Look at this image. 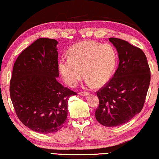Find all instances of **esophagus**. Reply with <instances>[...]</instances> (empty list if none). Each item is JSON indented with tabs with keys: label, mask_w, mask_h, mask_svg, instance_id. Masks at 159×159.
I'll return each instance as SVG.
<instances>
[{
	"label": "esophagus",
	"mask_w": 159,
	"mask_h": 159,
	"mask_svg": "<svg viewBox=\"0 0 159 159\" xmlns=\"http://www.w3.org/2000/svg\"><path fill=\"white\" fill-rule=\"evenodd\" d=\"M79 94L82 96H87V95H89V93H88V92H87V91H80Z\"/></svg>",
	"instance_id": "34e87169"
}]
</instances>
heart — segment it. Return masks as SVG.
Wrapping results in <instances>:
<instances>
[{
  "label": "heart",
  "instance_id": "heart-1",
  "mask_svg": "<svg viewBox=\"0 0 159 159\" xmlns=\"http://www.w3.org/2000/svg\"><path fill=\"white\" fill-rule=\"evenodd\" d=\"M68 57L60 59L59 69L70 87L76 86L82 79L83 70L89 85H102L111 77L118 61V52L112 45L92 40L73 45Z\"/></svg>",
  "mask_w": 159,
  "mask_h": 159
}]
</instances>
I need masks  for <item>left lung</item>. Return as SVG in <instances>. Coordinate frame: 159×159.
I'll return each instance as SVG.
<instances>
[{
	"label": "left lung",
	"mask_w": 159,
	"mask_h": 159,
	"mask_svg": "<svg viewBox=\"0 0 159 159\" xmlns=\"http://www.w3.org/2000/svg\"><path fill=\"white\" fill-rule=\"evenodd\" d=\"M109 41L116 47L119 65L104 86L96 92L99 105L95 118L106 127L121 125L143 107L151 81V71L144 52L117 38Z\"/></svg>",
	"instance_id": "1"
}]
</instances>
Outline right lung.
Returning a JSON list of instances; mask_svg holds the SVG:
<instances>
[{
  "instance_id": "1",
  "label": "right lung",
  "mask_w": 159,
  "mask_h": 159,
  "mask_svg": "<svg viewBox=\"0 0 159 159\" xmlns=\"http://www.w3.org/2000/svg\"><path fill=\"white\" fill-rule=\"evenodd\" d=\"M58 41L40 38L16 60L10 81V96L18 119L40 133L60 130L67 117L68 100L77 93L57 80Z\"/></svg>"
}]
</instances>
